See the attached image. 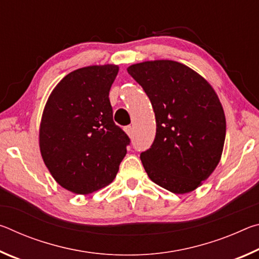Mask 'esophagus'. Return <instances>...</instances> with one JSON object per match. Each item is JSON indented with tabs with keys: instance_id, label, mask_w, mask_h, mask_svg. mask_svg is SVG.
Listing matches in <instances>:
<instances>
[{
	"instance_id": "obj_1",
	"label": "esophagus",
	"mask_w": 259,
	"mask_h": 259,
	"mask_svg": "<svg viewBox=\"0 0 259 259\" xmlns=\"http://www.w3.org/2000/svg\"><path fill=\"white\" fill-rule=\"evenodd\" d=\"M124 131H125V134L129 136V137H133V126H130V125L125 126Z\"/></svg>"
}]
</instances>
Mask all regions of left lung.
<instances>
[{
    "instance_id": "1",
    "label": "left lung",
    "mask_w": 259,
    "mask_h": 259,
    "mask_svg": "<svg viewBox=\"0 0 259 259\" xmlns=\"http://www.w3.org/2000/svg\"><path fill=\"white\" fill-rule=\"evenodd\" d=\"M126 71L155 113V139L140 154L147 176L175 194L196 190L216 169L224 148L226 120L216 91L175 60L143 61Z\"/></svg>"
}]
</instances>
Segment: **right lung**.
Wrapping results in <instances>:
<instances>
[{"label":"right lung","instance_id":"add662e5","mask_svg":"<svg viewBox=\"0 0 259 259\" xmlns=\"http://www.w3.org/2000/svg\"><path fill=\"white\" fill-rule=\"evenodd\" d=\"M119 73L113 64L67 74L43 109L38 144L43 162L61 187L89 194L111 184L130 139L113 121L109 90Z\"/></svg>","mask_w":259,"mask_h":259}]
</instances>
